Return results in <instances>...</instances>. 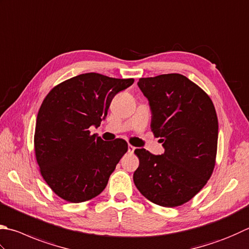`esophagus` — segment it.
<instances>
[{"label":"esophagus","instance_id":"esophagus-1","mask_svg":"<svg viewBox=\"0 0 249 249\" xmlns=\"http://www.w3.org/2000/svg\"><path fill=\"white\" fill-rule=\"evenodd\" d=\"M134 151H135V147L132 146V145H129V146H128V152H129L130 154H132Z\"/></svg>","mask_w":249,"mask_h":249}]
</instances>
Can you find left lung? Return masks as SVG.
<instances>
[{
  "label": "left lung",
  "mask_w": 249,
  "mask_h": 249,
  "mask_svg": "<svg viewBox=\"0 0 249 249\" xmlns=\"http://www.w3.org/2000/svg\"><path fill=\"white\" fill-rule=\"evenodd\" d=\"M138 86L152 110L151 128L165 148L153 155L134 151L140 165L133 181L140 193L162 207L192 199L212 177L218 144V118L204 90L180 73L141 78Z\"/></svg>",
  "instance_id": "8db88e82"
}]
</instances>
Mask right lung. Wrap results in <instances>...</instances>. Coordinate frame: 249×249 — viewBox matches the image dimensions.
I'll return each instance as SVG.
<instances>
[{"mask_svg":"<svg viewBox=\"0 0 249 249\" xmlns=\"http://www.w3.org/2000/svg\"><path fill=\"white\" fill-rule=\"evenodd\" d=\"M134 79L82 73L54 87L37 112L35 153L40 172L54 193L70 203L94 198L128 151L123 139L91 134L107 116L117 93Z\"/></svg>","mask_w":249,"mask_h":249,"instance_id":"1","label":"right lung"}]
</instances>
